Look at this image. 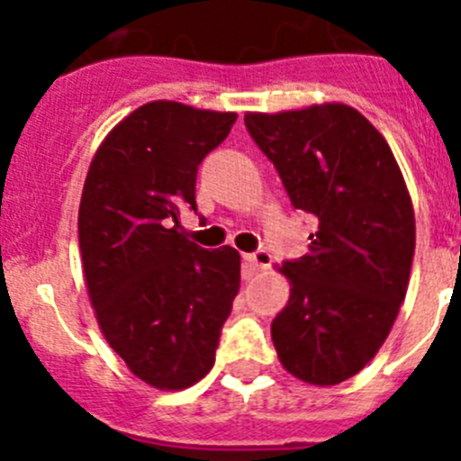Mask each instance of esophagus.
I'll return each mask as SVG.
<instances>
[{
	"label": "esophagus",
	"instance_id": "esophagus-1",
	"mask_svg": "<svg viewBox=\"0 0 461 461\" xmlns=\"http://www.w3.org/2000/svg\"><path fill=\"white\" fill-rule=\"evenodd\" d=\"M243 262L255 271H264L271 267V255L267 250H259V253H250V255H243Z\"/></svg>",
	"mask_w": 461,
	"mask_h": 461
}]
</instances>
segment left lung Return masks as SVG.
I'll return each mask as SVG.
<instances>
[{
    "label": "left lung",
    "mask_w": 461,
    "mask_h": 461,
    "mask_svg": "<svg viewBox=\"0 0 461 461\" xmlns=\"http://www.w3.org/2000/svg\"><path fill=\"white\" fill-rule=\"evenodd\" d=\"M294 208L318 218L308 253L278 271L290 302L271 339L280 364L311 385H339L375 357L399 315L415 250L402 169L357 109L341 102L246 113Z\"/></svg>",
    "instance_id": "obj_1"
}]
</instances>
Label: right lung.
<instances>
[{"mask_svg":"<svg viewBox=\"0 0 461 461\" xmlns=\"http://www.w3.org/2000/svg\"><path fill=\"white\" fill-rule=\"evenodd\" d=\"M236 113L148 102L104 136L78 208L87 297L104 339L155 390H185L211 371L241 280L231 246L206 250L181 227L197 167Z\"/></svg>","mask_w":461,"mask_h":461,"instance_id":"1","label":"right lung"}]
</instances>
